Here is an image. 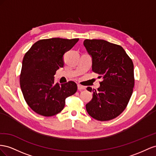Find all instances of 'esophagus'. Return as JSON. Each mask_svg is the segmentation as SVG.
<instances>
[{
  "label": "esophagus",
  "mask_w": 156,
  "mask_h": 156,
  "mask_svg": "<svg viewBox=\"0 0 156 156\" xmlns=\"http://www.w3.org/2000/svg\"><path fill=\"white\" fill-rule=\"evenodd\" d=\"M85 87H83V86H81V85H80V84H78V90H79V91H82V90H85Z\"/></svg>",
  "instance_id": "34e87169"
}]
</instances>
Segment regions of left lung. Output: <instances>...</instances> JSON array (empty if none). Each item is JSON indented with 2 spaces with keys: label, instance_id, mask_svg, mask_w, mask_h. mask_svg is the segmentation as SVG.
Segmentation results:
<instances>
[{
  "label": "left lung",
  "instance_id": "8db88e82",
  "mask_svg": "<svg viewBox=\"0 0 156 156\" xmlns=\"http://www.w3.org/2000/svg\"><path fill=\"white\" fill-rule=\"evenodd\" d=\"M83 45L92 57L93 72L103 77L97 90L90 87L91 101L86 108L90 115L99 121L118 117L126 109L135 85L131 59L123 48L104 40L86 39Z\"/></svg>",
  "mask_w": 156,
  "mask_h": 156
}]
</instances>
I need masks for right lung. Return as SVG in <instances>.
<instances>
[{
  "mask_svg": "<svg viewBox=\"0 0 156 156\" xmlns=\"http://www.w3.org/2000/svg\"><path fill=\"white\" fill-rule=\"evenodd\" d=\"M79 38H52L35 42L24 55L20 83L27 104L34 112L53 116L64 108L65 99L77 91V85L69 81L54 84L57 70L64 65L63 55Z\"/></svg>",
  "mask_w": 156,
  "mask_h": 156,
  "instance_id": "right-lung-1",
  "label": "right lung"
}]
</instances>
